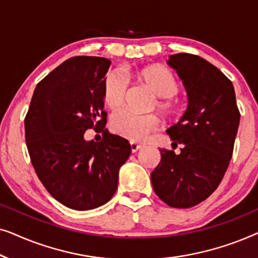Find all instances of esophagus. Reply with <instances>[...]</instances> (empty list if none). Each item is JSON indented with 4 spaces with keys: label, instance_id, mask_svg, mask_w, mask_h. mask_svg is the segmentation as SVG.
Masks as SVG:
<instances>
[{
    "label": "esophagus",
    "instance_id": "obj_1",
    "mask_svg": "<svg viewBox=\"0 0 258 258\" xmlns=\"http://www.w3.org/2000/svg\"><path fill=\"white\" fill-rule=\"evenodd\" d=\"M130 147H132V151H133V153H136L137 150H140L141 148H142V146H141V144L135 143V142L130 143Z\"/></svg>",
    "mask_w": 258,
    "mask_h": 258
}]
</instances>
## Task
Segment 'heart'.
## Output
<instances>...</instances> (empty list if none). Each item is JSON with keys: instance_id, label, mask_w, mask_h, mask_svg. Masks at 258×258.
Masks as SVG:
<instances>
[{"instance_id": "obj_1", "label": "heart", "mask_w": 258, "mask_h": 258, "mask_svg": "<svg viewBox=\"0 0 258 258\" xmlns=\"http://www.w3.org/2000/svg\"><path fill=\"white\" fill-rule=\"evenodd\" d=\"M137 80L146 84L160 100L156 102L157 108L164 112L174 110V104L169 98L177 94L178 82L170 70L163 66H149L136 70L126 72ZM126 80L118 72L109 73L104 80L103 101L110 109H117L124 102L126 93ZM111 130L117 135L130 141L146 140L150 133L160 126V119L153 114H137L129 109H121L115 111L110 117Z\"/></svg>"}]
</instances>
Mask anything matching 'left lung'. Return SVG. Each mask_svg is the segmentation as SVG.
Wrapping results in <instances>:
<instances>
[{
    "instance_id": "left-lung-1",
    "label": "left lung",
    "mask_w": 258,
    "mask_h": 258,
    "mask_svg": "<svg viewBox=\"0 0 258 258\" xmlns=\"http://www.w3.org/2000/svg\"><path fill=\"white\" fill-rule=\"evenodd\" d=\"M168 64L177 72L188 95V108L167 129L172 148L160 149L161 162L151 172L156 195L172 208L203 202L220 184L231 160L239 125L231 81L200 56L175 54Z\"/></svg>"
}]
</instances>
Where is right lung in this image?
Listing matches in <instances>:
<instances>
[{
    "mask_svg": "<svg viewBox=\"0 0 258 258\" xmlns=\"http://www.w3.org/2000/svg\"><path fill=\"white\" fill-rule=\"evenodd\" d=\"M110 64L96 56L67 59L35 88L24 119L38 178L56 201L74 210L107 203L132 153L128 141L105 129L103 86ZM91 127L102 133L101 143L84 139Z\"/></svg>",
    "mask_w": 258,
    "mask_h": 258,
    "instance_id": "obj_1",
    "label": "right lung"
}]
</instances>
